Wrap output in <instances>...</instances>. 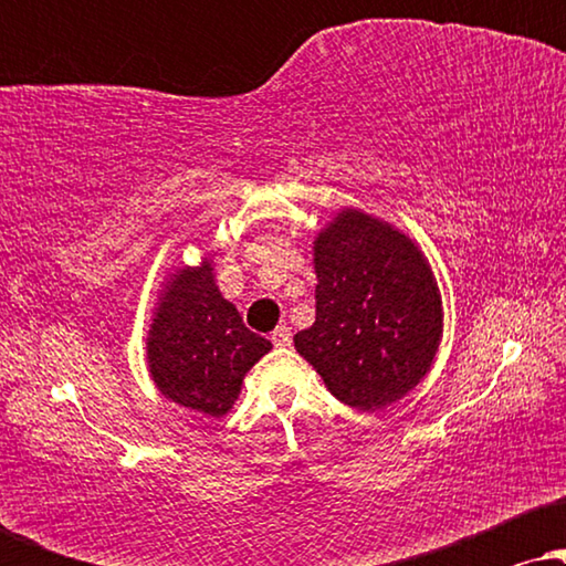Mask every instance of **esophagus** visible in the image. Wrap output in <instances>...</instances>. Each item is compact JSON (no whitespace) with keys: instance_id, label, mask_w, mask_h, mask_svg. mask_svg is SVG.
I'll list each match as a JSON object with an SVG mask.
<instances>
[{"instance_id":"34e87169","label":"esophagus","mask_w":566,"mask_h":566,"mask_svg":"<svg viewBox=\"0 0 566 566\" xmlns=\"http://www.w3.org/2000/svg\"><path fill=\"white\" fill-rule=\"evenodd\" d=\"M270 339H273V345L275 347H285V345H291V329L285 327V324H281V327H277L273 335H270Z\"/></svg>"}]
</instances>
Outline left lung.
I'll use <instances>...</instances> for the list:
<instances>
[{"label": "left lung", "instance_id": "obj_1", "mask_svg": "<svg viewBox=\"0 0 566 566\" xmlns=\"http://www.w3.org/2000/svg\"><path fill=\"white\" fill-rule=\"evenodd\" d=\"M316 322L293 343L347 407L412 391L443 335L438 283L412 239L345 208L314 242Z\"/></svg>", "mask_w": 566, "mask_h": 566}]
</instances>
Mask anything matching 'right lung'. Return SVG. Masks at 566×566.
I'll return each instance as SVG.
<instances>
[{
	"instance_id": "add662e5",
	"label": "right lung",
	"mask_w": 566,
	"mask_h": 566,
	"mask_svg": "<svg viewBox=\"0 0 566 566\" xmlns=\"http://www.w3.org/2000/svg\"><path fill=\"white\" fill-rule=\"evenodd\" d=\"M270 347V339L247 329L237 306L221 296L206 260L169 277L146 339V358L167 399L221 417L237 401L247 370Z\"/></svg>"
}]
</instances>
